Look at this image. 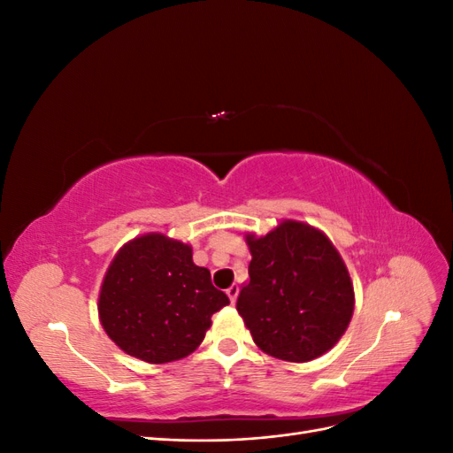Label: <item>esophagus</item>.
<instances>
[{
    "instance_id": "1",
    "label": "esophagus",
    "mask_w": 453,
    "mask_h": 453,
    "mask_svg": "<svg viewBox=\"0 0 453 453\" xmlns=\"http://www.w3.org/2000/svg\"><path fill=\"white\" fill-rule=\"evenodd\" d=\"M238 293H240V287H238L236 283H232V285L228 287V289H226V295H228V298H230V303H236Z\"/></svg>"
}]
</instances>
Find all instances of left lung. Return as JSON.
Instances as JSON below:
<instances>
[{
    "mask_svg": "<svg viewBox=\"0 0 453 453\" xmlns=\"http://www.w3.org/2000/svg\"><path fill=\"white\" fill-rule=\"evenodd\" d=\"M250 280L236 310L270 357L308 363L333 349L355 308L344 258L323 230L283 219L268 234H245Z\"/></svg>",
    "mask_w": 453,
    "mask_h": 453,
    "instance_id": "8db88e82",
    "label": "left lung"
}]
</instances>
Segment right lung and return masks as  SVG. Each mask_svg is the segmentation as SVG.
<instances>
[{
    "instance_id": "add662e5",
    "label": "right lung",
    "mask_w": 453,
    "mask_h": 453,
    "mask_svg": "<svg viewBox=\"0 0 453 453\" xmlns=\"http://www.w3.org/2000/svg\"><path fill=\"white\" fill-rule=\"evenodd\" d=\"M230 304L211 285L210 270L193 263V248L162 232L128 240L109 265L98 295L107 336L130 357L150 365L193 353L211 315Z\"/></svg>"
}]
</instances>
